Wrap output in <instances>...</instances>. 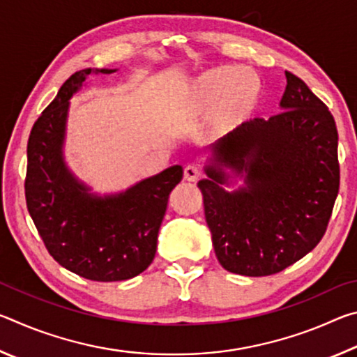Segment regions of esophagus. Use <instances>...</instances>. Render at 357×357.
<instances>
[{"mask_svg": "<svg viewBox=\"0 0 357 357\" xmlns=\"http://www.w3.org/2000/svg\"><path fill=\"white\" fill-rule=\"evenodd\" d=\"M200 176H202V170L197 165H187L184 168V178L187 181H192L193 183V181H197Z\"/></svg>", "mask_w": 357, "mask_h": 357, "instance_id": "1", "label": "esophagus"}]
</instances>
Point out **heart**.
<instances>
[{
  "instance_id": "1",
  "label": "heart",
  "mask_w": 357,
  "mask_h": 357,
  "mask_svg": "<svg viewBox=\"0 0 357 357\" xmlns=\"http://www.w3.org/2000/svg\"><path fill=\"white\" fill-rule=\"evenodd\" d=\"M261 99V83L249 69L220 66L200 72L184 84L183 104L190 114L211 112L215 134H229L255 114Z\"/></svg>"
}]
</instances>
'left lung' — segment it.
I'll use <instances>...</instances> for the list:
<instances>
[{
    "mask_svg": "<svg viewBox=\"0 0 357 357\" xmlns=\"http://www.w3.org/2000/svg\"><path fill=\"white\" fill-rule=\"evenodd\" d=\"M285 75L283 112L211 144L198 183L215 257L234 274H277L315 249L340 185L334 116L299 77ZM225 167L245 172L246 187L223 190Z\"/></svg>",
    "mask_w": 357,
    "mask_h": 357,
    "instance_id": "left-lung-1",
    "label": "left lung"
}]
</instances>
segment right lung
Segmentation results:
<instances>
[{
    "instance_id": "right-lung-1",
    "label": "right lung",
    "mask_w": 357,
    "mask_h": 357,
    "mask_svg": "<svg viewBox=\"0 0 357 357\" xmlns=\"http://www.w3.org/2000/svg\"><path fill=\"white\" fill-rule=\"evenodd\" d=\"M70 75L36 121L28 138L26 208L50 255L96 282L128 280L153 263L170 192L183 179L173 165L116 195L98 197L69 172L63 157L69 99L89 74Z\"/></svg>"
}]
</instances>
